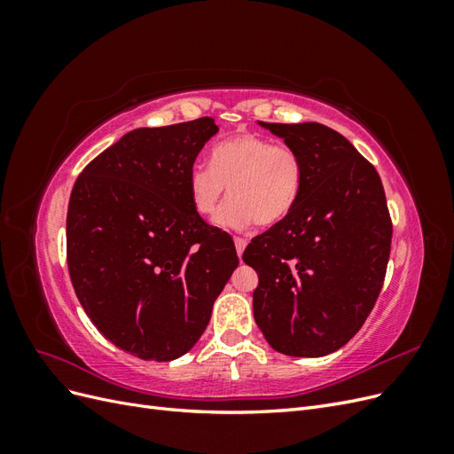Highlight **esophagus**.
<instances>
[{
  "label": "esophagus",
  "mask_w": 454,
  "mask_h": 454,
  "mask_svg": "<svg viewBox=\"0 0 454 454\" xmlns=\"http://www.w3.org/2000/svg\"><path fill=\"white\" fill-rule=\"evenodd\" d=\"M246 244H248V240L242 239V237H235V246H237V254H239V257L242 255V252H244V248H246Z\"/></svg>",
  "instance_id": "obj_1"
}]
</instances>
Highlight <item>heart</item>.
I'll return each mask as SVG.
<instances>
[{
	"mask_svg": "<svg viewBox=\"0 0 454 454\" xmlns=\"http://www.w3.org/2000/svg\"><path fill=\"white\" fill-rule=\"evenodd\" d=\"M303 172V159L292 145L246 132L217 144L210 164L197 162L189 170V199L199 215L210 217L229 189L231 199L215 215L219 227L274 225L295 206Z\"/></svg>",
	"mask_w": 454,
	"mask_h": 454,
	"instance_id": "b5f03b06",
	"label": "heart"
}]
</instances>
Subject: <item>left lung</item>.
Here are the masks:
<instances>
[{
  "label": "left lung",
  "mask_w": 454,
  "mask_h": 454,
  "mask_svg": "<svg viewBox=\"0 0 454 454\" xmlns=\"http://www.w3.org/2000/svg\"><path fill=\"white\" fill-rule=\"evenodd\" d=\"M303 159L301 195L252 239L254 318L287 356L332 354L360 332L387 277L392 219L382 182L345 136L320 122H261Z\"/></svg>",
  "instance_id": "obj_1"
}]
</instances>
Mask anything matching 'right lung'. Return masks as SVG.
<instances>
[{"instance_id":"right-lung-1","label":"right lung","mask_w":454,"mask_h":454,"mask_svg":"<svg viewBox=\"0 0 454 454\" xmlns=\"http://www.w3.org/2000/svg\"><path fill=\"white\" fill-rule=\"evenodd\" d=\"M212 117L136 129L92 159L67 204V270L81 307L115 347L170 362L193 348L239 265L229 232L193 210L187 176Z\"/></svg>"}]
</instances>
